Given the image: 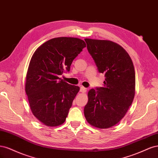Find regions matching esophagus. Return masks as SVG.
Wrapping results in <instances>:
<instances>
[{"instance_id": "obj_1", "label": "esophagus", "mask_w": 158, "mask_h": 158, "mask_svg": "<svg viewBox=\"0 0 158 158\" xmlns=\"http://www.w3.org/2000/svg\"><path fill=\"white\" fill-rule=\"evenodd\" d=\"M80 91L82 93H85V92H86V91H87V89L85 88H84V86H81Z\"/></svg>"}]
</instances>
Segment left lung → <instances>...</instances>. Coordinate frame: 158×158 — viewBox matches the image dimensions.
Returning <instances> with one entry per match:
<instances>
[{
	"mask_svg": "<svg viewBox=\"0 0 158 158\" xmlns=\"http://www.w3.org/2000/svg\"><path fill=\"white\" fill-rule=\"evenodd\" d=\"M87 48L99 73H104L103 86L91 89L84 115L91 125L111 128L125 117L135 95V71L131 56L117 43L85 38Z\"/></svg>",
	"mask_w": 158,
	"mask_h": 158,
	"instance_id": "left-lung-1",
	"label": "left lung"
}]
</instances>
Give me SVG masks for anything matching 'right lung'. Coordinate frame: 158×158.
<instances>
[{
	"label": "right lung",
	"instance_id": "right-lung-1",
	"mask_svg": "<svg viewBox=\"0 0 158 158\" xmlns=\"http://www.w3.org/2000/svg\"><path fill=\"white\" fill-rule=\"evenodd\" d=\"M85 47L79 38L56 37L40 45L32 55L25 90L33 114L44 125L52 127L64 123L80 88L59 76L70 70L73 60Z\"/></svg>",
	"mask_w": 158,
	"mask_h": 158
}]
</instances>
